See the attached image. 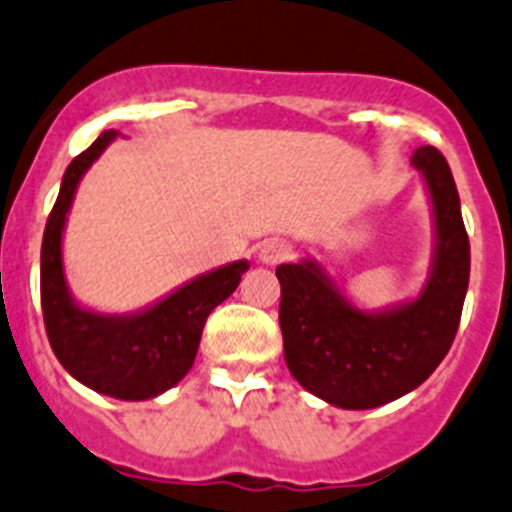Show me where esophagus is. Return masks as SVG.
I'll list each match as a JSON object with an SVG mask.
<instances>
[{"instance_id":"1","label":"esophagus","mask_w":512,"mask_h":512,"mask_svg":"<svg viewBox=\"0 0 512 512\" xmlns=\"http://www.w3.org/2000/svg\"><path fill=\"white\" fill-rule=\"evenodd\" d=\"M290 255H292V247L277 240L262 242L260 250H257V260H260L262 265H280V262L290 260Z\"/></svg>"}]
</instances>
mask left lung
<instances>
[{
	"label": "left lung",
	"mask_w": 512,
	"mask_h": 512,
	"mask_svg": "<svg viewBox=\"0 0 512 512\" xmlns=\"http://www.w3.org/2000/svg\"><path fill=\"white\" fill-rule=\"evenodd\" d=\"M433 207L430 275L413 300L362 310L312 257L280 265V330L285 362L307 393L342 410H370L423 385L448 355L470 280V242L448 162L418 147Z\"/></svg>",
	"instance_id": "8db88e82"
}]
</instances>
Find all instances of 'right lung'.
<instances>
[{
  "label": "right lung",
  "instance_id": "1",
  "mask_svg": "<svg viewBox=\"0 0 512 512\" xmlns=\"http://www.w3.org/2000/svg\"><path fill=\"white\" fill-rule=\"evenodd\" d=\"M114 137V130L102 132L89 150L74 157L62 177L42 240L44 327L54 355L74 380L109 398L150 400L175 388L190 372L207 317L237 290L250 262L235 260L202 272L162 300L127 315L79 305L64 277V225L79 180Z\"/></svg>",
  "mask_w": 512,
  "mask_h": 512
}]
</instances>
